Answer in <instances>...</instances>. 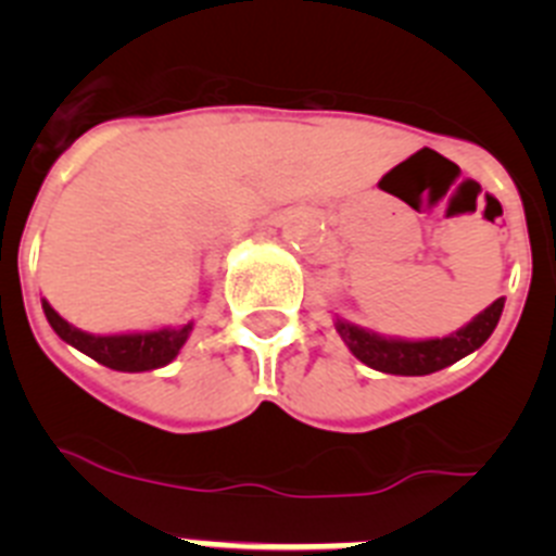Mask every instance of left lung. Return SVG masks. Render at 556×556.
Segmentation results:
<instances>
[{
    "label": "left lung",
    "instance_id": "obj_1",
    "mask_svg": "<svg viewBox=\"0 0 556 556\" xmlns=\"http://www.w3.org/2000/svg\"><path fill=\"white\" fill-rule=\"evenodd\" d=\"M501 312H504V298L490 303L484 312L476 314L473 320L468 326H462L459 331L434 339L381 337V333L353 326L342 317H337L333 326H337V333L342 337L348 351L372 370L390 372V376H429V372L451 367L468 353L479 351L498 326Z\"/></svg>",
    "mask_w": 556,
    "mask_h": 556
}]
</instances>
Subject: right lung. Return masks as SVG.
Segmentation results:
<instances>
[{
    "label": "right lung",
    "mask_w": 556,
    "mask_h": 556,
    "mask_svg": "<svg viewBox=\"0 0 556 556\" xmlns=\"http://www.w3.org/2000/svg\"><path fill=\"white\" fill-rule=\"evenodd\" d=\"M49 326L63 342L91 356L100 365L119 372L159 370L178 356L184 342L189 339L194 323L178 328H159V331H132V333H88L66 323L55 308L41 301Z\"/></svg>",
    "instance_id": "1"
}]
</instances>
